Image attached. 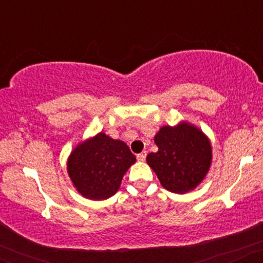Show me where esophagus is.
<instances>
[{
    "instance_id": "34e87169",
    "label": "esophagus",
    "mask_w": 263,
    "mask_h": 263,
    "mask_svg": "<svg viewBox=\"0 0 263 263\" xmlns=\"http://www.w3.org/2000/svg\"><path fill=\"white\" fill-rule=\"evenodd\" d=\"M146 156H147V152H146V151H143V152H141L140 155H137V161L144 162V159H146Z\"/></svg>"
}]
</instances>
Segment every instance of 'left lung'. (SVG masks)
Masks as SVG:
<instances>
[{
    "label": "left lung",
    "instance_id": "8db88e82",
    "mask_svg": "<svg viewBox=\"0 0 263 263\" xmlns=\"http://www.w3.org/2000/svg\"><path fill=\"white\" fill-rule=\"evenodd\" d=\"M155 143L158 151L147 156V163L163 188L184 194L203 182L210 170L213 148L201 129L186 121L163 126Z\"/></svg>",
    "mask_w": 263,
    "mask_h": 263
}]
</instances>
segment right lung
I'll use <instances>...</instances> for the list:
<instances>
[{"label": "right lung", "instance_id": "1", "mask_svg": "<svg viewBox=\"0 0 263 263\" xmlns=\"http://www.w3.org/2000/svg\"><path fill=\"white\" fill-rule=\"evenodd\" d=\"M135 162L136 157L125 142L100 132L71 151L66 170L84 198L104 200L119 190L123 176Z\"/></svg>", "mask_w": 263, "mask_h": 263}]
</instances>
